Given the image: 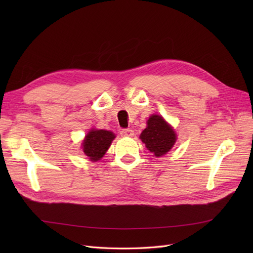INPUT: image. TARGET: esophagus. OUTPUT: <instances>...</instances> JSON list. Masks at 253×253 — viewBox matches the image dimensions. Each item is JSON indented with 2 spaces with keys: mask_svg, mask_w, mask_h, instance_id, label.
<instances>
[{
  "mask_svg": "<svg viewBox=\"0 0 253 253\" xmlns=\"http://www.w3.org/2000/svg\"><path fill=\"white\" fill-rule=\"evenodd\" d=\"M120 135L122 137H133L134 136V131L131 128H124L120 131Z\"/></svg>",
  "mask_w": 253,
  "mask_h": 253,
  "instance_id": "obj_1",
  "label": "esophagus"
}]
</instances>
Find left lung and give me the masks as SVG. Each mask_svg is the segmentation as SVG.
Masks as SVG:
<instances>
[{"label":"left lung","mask_w":253,"mask_h":253,"mask_svg":"<svg viewBox=\"0 0 253 253\" xmlns=\"http://www.w3.org/2000/svg\"><path fill=\"white\" fill-rule=\"evenodd\" d=\"M147 125L139 138L156 157L167 154L177 138L173 127L159 115H152Z\"/></svg>","instance_id":"obj_1"}]
</instances>
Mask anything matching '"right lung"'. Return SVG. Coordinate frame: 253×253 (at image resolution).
Returning <instances> with one entry per match:
<instances>
[{
    "label": "right lung",
    "mask_w": 253,
    "mask_h": 253,
    "mask_svg": "<svg viewBox=\"0 0 253 253\" xmlns=\"http://www.w3.org/2000/svg\"><path fill=\"white\" fill-rule=\"evenodd\" d=\"M115 134L105 129H90L82 142V150L91 162H98L111 147Z\"/></svg>",
    "instance_id": "add662e5"
}]
</instances>
